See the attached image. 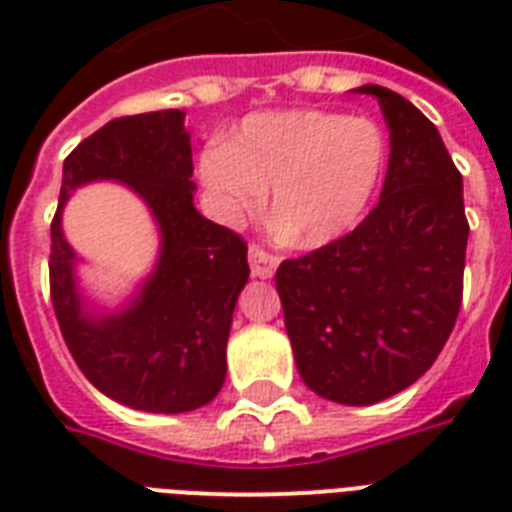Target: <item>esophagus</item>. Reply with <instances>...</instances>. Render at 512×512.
Listing matches in <instances>:
<instances>
[{
	"label": "esophagus",
	"mask_w": 512,
	"mask_h": 512,
	"mask_svg": "<svg viewBox=\"0 0 512 512\" xmlns=\"http://www.w3.org/2000/svg\"><path fill=\"white\" fill-rule=\"evenodd\" d=\"M276 265H279V257L265 252L260 244L249 247V268H252V276H257V279H271Z\"/></svg>",
	"instance_id": "34e87169"
}]
</instances>
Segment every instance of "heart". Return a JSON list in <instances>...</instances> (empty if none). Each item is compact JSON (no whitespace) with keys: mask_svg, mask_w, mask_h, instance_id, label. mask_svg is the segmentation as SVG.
I'll use <instances>...</instances> for the list:
<instances>
[{"mask_svg":"<svg viewBox=\"0 0 512 512\" xmlns=\"http://www.w3.org/2000/svg\"><path fill=\"white\" fill-rule=\"evenodd\" d=\"M385 135L366 116L289 108L247 116L228 143H209L199 180L209 212L236 225L271 185V209L300 244H329L364 215L385 170Z\"/></svg>","mask_w":512,"mask_h":512,"instance_id":"obj_1","label":"heart"}]
</instances>
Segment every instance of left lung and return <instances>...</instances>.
I'll use <instances>...</instances> for the list:
<instances>
[{
    "label": "left lung",
    "mask_w": 512,
    "mask_h": 512,
    "mask_svg": "<svg viewBox=\"0 0 512 512\" xmlns=\"http://www.w3.org/2000/svg\"><path fill=\"white\" fill-rule=\"evenodd\" d=\"M390 130L377 207L350 233L276 271L297 372L319 396L366 406L420 380L462 305L468 217L462 175L428 116L364 84Z\"/></svg>",
    "instance_id": "left-lung-1"
}]
</instances>
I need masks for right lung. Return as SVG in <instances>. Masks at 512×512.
<instances>
[{"label": "right lung", "instance_id": "obj_1", "mask_svg": "<svg viewBox=\"0 0 512 512\" xmlns=\"http://www.w3.org/2000/svg\"><path fill=\"white\" fill-rule=\"evenodd\" d=\"M177 108L111 119L63 162L50 225V297L76 366L119 404L180 414L209 404L225 380V345L249 279L247 241L193 207L191 135ZM92 179L130 184L155 212L163 257L130 309L90 317L59 228L67 193Z\"/></svg>", "mask_w": 512, "mask_h": 512}]
</instances>
